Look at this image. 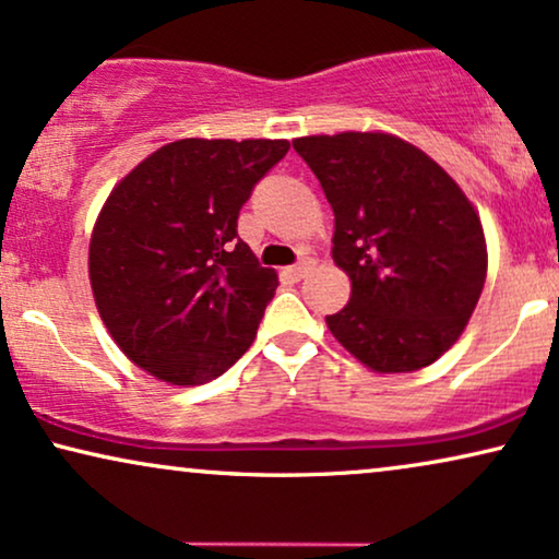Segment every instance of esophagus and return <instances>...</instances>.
Masks as SVG:
<instances>
[{
    "label": "esophagus",
    "instance_id": "34e87169",
    "mask_svg": "<svg viewBox=\"0 0 559 559\" xmlns=\"http://www.w3.org/2000/svg\"><path fill=\"white\" fill-rule=\"evenodd\" d=\"M310 266H313V262H310V259H302V262H297V264L289 266L287 274H289V277H293V280H302V277H306V274L310 272Z\"/></svg>",
    "mask_w": 559,
    "mask_h": 559
}]
</instances>
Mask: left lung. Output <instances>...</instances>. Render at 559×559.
<instances>
[{
  "instance_id": "left-lung-1",
  "label": "left lung",
  "mask_w": 559,
  "mask_h": 559,
  "mask_svg": "<svg viewBox=\"0 0 559 559\" xmlns=\"http://www.w3.org/2000/svg\"><path fill=\"white\" fill-rule=\"evenodd\" d=\"M331 202L333 262L352 297L325 323L374 372L429 367L480 300L488 251L473 202L441 166L388 133L295 138Z\"/></svg>"
}]
</instances>
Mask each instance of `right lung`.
Masks as SVG:
<instances>
[{"label":"right lung","mask_w":559,"mask_h":559,"mask_svg":"<svg viewBox=\"0 0 559 559\" xmlns=\"http://www.w3.org/2000/svg\"><path fill=\"white\" fill-rule=\"evenodd\" d=\"M287 148L182 138L107 198L90 243L94 302L122 354L158 380L202 385L251 346L280 282L238 238V213Z\"/></svg>","instance_id":"right-lung-1"}]
</instances>
